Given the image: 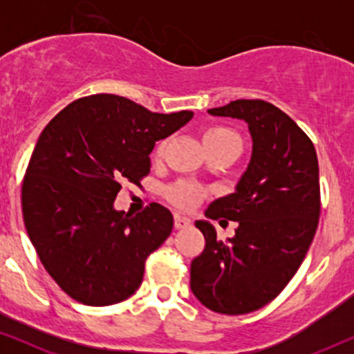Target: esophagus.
<instances>
[{
    "instance_id": "esophagus-1",
    "label": "esophagus",
    "mask_w": 354,
    "mask_h": 354,
    "mask_svg": "<svg viewBox=\"0 0 354 354\" xmlns=\"http://www.w3.org/2000/svg\"><path fill=\"white\" fill-rule=\"evenodd\" d=\"M174 225H176V229H187V227L192 225V219H188V217H185V216L176 214Z\"/></svg>"
}]
</instances>
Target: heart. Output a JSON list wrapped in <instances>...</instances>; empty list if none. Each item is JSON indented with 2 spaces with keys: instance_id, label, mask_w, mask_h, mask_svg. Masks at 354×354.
I'll use <instances>...</instances> for the list:
<instances>
[{
  "instance_id": "1",
  "label": "heart",
  "mask_w": 354,
  "mask_h": 354,
  "mask_svg": "<svg viewBox=\"0 0 354 354\" xmlns=\"http://www.w3.org/2000/svg\"><path fill=\"white\" fill-rule=\"evenodd\" d=\"M203 140H205V147H222V145H230V143H240L239 135H236L234 130L227 127H211L207 129L205 135H203ZM162 145L159 147L158 153H161ZM171 200L176 203L177 206L183 207V209H190L195 205L200 203L203 198V190L195 183L190 182H180L177 183L176 187L171 188Z\"/></svg>"
}]
</instances>
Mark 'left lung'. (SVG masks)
Listing matches in <instances>:
<instances>
[{"instance_id":"left-lung-1","label":"left lung","mask_w":354,"mask_h":354,"mask_svg":"<svg viewBox=\"0 0 354 354\" xmlns=\"http://www.w3.org/2000/svg\"><path fill=\"white\" fill-rule=\"evenodd\" d=\"M207 113L245 120L253 149L235 192L205 211L239 222L235 235L221 241L209 221L195 222L206 245L190 288L203 306L236 316L272 301L301 266L321 212L319 164L308 135L274 104L236 100Z\"/></svg>"}]
</instances>
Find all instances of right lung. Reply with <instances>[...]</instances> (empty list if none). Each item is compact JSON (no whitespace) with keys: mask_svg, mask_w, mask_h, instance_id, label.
Returning <instances> with one entry per match:
<instances>
[{"mask_svg":"<svg viewBox=\"0 0 354 354\" xmlns=\"http://www.w3.org/2000/svg\"><path fill=\"white\" fill-rule=\"evenodd\" d=\"M192 118L100 93L66 106L43 129L22 183L24 224L48 274L75 301L109 306L137 292L174 217L158 203L132 217L114 200L124 180L138 185L148 176L156 142Z\"/></svg>","mask_w":354,"mask_h":354,"instance_id":"add662e5","label":"right lung"}]
</instances>
